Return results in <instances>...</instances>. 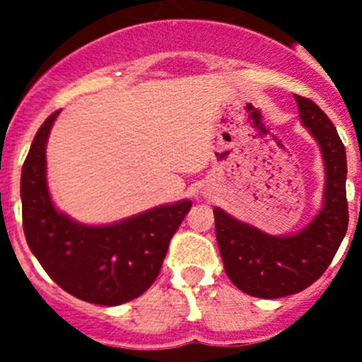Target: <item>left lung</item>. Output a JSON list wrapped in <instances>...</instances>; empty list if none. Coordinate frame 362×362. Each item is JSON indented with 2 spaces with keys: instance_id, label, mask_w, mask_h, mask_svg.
Segmentation results:
<instances>
[{
  "instance_id": "8db88e82",
  "label": "left lung",
  "mask_w": 362,
  "mask_h": 362,
  "mask_svg": "<svg viewBox=\"0 0 362 362\" xmlns=\"http://www.w3.org/2000/svg\"><path fill=\"white\" fill-rule=\"evenodd\" d=\"M299 120L324 160L322 206L293 235H268L215 206V236L226 275L245 294L276 299L312 286L333 261L349 226L346 154L337 127L312 100L296 96Z\"/></svg>"
}]
</instances>
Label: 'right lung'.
I'll return each instance as SVG.
<instances>
[{
	"instance_id": "right-lung-1",
	"label": "right lung",
	"mask_w": 362,
	"mask_h": 362,
	"mask_svg": "<svg viewBox=\"0 0 362 362\" xmlns=\"http://www.w3.org/2000/svg\"><path fill=\"white\" fill-rule=\"evenodd\" d=\"M59 112L36 133L21 175L25 242L50 279L68 294L117 306L154 284L171 236L191 199L159 204L113 224H83L57 210L47 184V141Z\"/></svg>"
}]
</instances>
